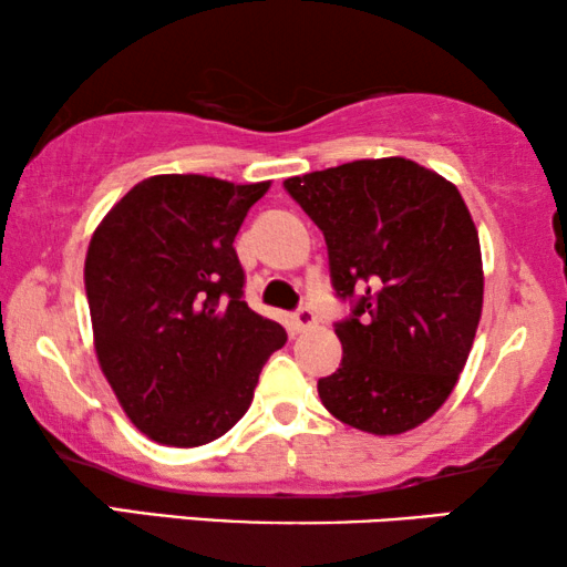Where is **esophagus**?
<instances>
[{
    "mask_svg": "<svg viewBox=\"0 0 567 567\" xmlns=\"http://www.w3.org/2000/svg\"><path fill=\"white\" fill-rule=\"evenodd\" d=\"M291 320H293V328H297V330L301 332V330L315 328V324H317V315H315L309 307H299L297 312L291 315Z\"/></svg>",
    "mask_w": 567,
    "mask_h": 567,
    "instance_id": "1",
    "label": "esophagus"
}]
</instances>
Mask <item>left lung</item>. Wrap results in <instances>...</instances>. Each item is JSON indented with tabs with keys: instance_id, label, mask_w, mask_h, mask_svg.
<instances>
[{
	"instance_id": "1",
	"label": "left lung",
	"mask_w": 567,
	"mask_h": 567,
	"mask_svg": "<svg viewBox=\"0 0 567 567\" xmlns=\"http://www.w3.org/2000/svg\"><path fill=\"white\" fill-rule=\"evenodd\" d=\"M322 229L343 361L317 382L353 429L394 436L452 394L483 312V258L460 190L413 159H355L284 181Z\"/></svg>"
}]
</instances>
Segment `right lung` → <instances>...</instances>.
<instances>
[{
    "label": "right lung",
    "instance_id": "right-lung-1",
    "mask_svg": "<svg viewBox=\"0 0 567 567\" xmlns=\"http://www.w3.org/2000/svg\"><path fill=\"white\" fill-rule=\"evenodd\" d=\"M270 183L154 175L115 204L84 260L100 369L131 423L200 446L247 413L281 324L243 299L235 237Z\"/></svg>",
    "mask_w": 567,
    "mask_h": 567
}]
</instances>
